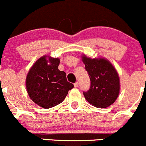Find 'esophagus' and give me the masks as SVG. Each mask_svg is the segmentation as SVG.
<instances>
[{
  "instance_id": "1",
  "label": "esophagus",
  "mask_w": 146,
  "mask_h": 146,
  "mask_svg": "<svg viewBox=\"0 0 146 146\" xmlns=\"http://www.w3.org/2000/svg\"><path fill=\"white\" fill-rule=\"evenodd\" d=\"M74 86L75 88L79 87V82H76L74 84Z\"/></svg>"
}]
</instances>
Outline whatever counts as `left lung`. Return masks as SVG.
Wrapping results in <instances>:
<instances>
[{"instance_id":"8db88e82","label":"left lung","mask_w":146,"mask_h":146,"mask_svg":"<svg viewBox=\"0 0 146 146\" xmlns=\"http://www.w3.org/2000/svg\"><path fill=\"white\" fill-rule=\"evenodd\" d=\"M90 77V87L84 92L85 99L92 106L106 108L113 104L120 93V78L110 61L104 58H90L81 56Z\"/></svg>"}]
</instances>
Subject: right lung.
<instances>
[{
  "instance_id": "1",
  "label": "right lung",
  "mask_w": 146,
  "mask_h": 146,
  "mask_svg": "<svg viewBox=\"0 0 146 146\" xmlns=\"http://www.w3.org/2000/svg\"><path fill=\"white\" fill-rule=\"evenodd\" d=\"M59 63V58L45 55L33 64L26 76V90L30 98L43 109L60 104L74 88L67 81L65 72L58 70Z\"/></svg>"
}]
</instances>
